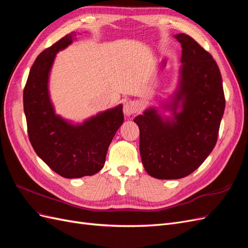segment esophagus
<instances>
[{"label":"esophagus","instance_id":"1","mask_svg":"<svg viewBox=\"0 0 248 248\" xmlns=\"http://www.w3.org/2000/svg\"><path fill=\"white\" fill-rule=\"evenodd\" d=\"M137 110H138V104L136 101L129 100L124 104L123 111H124L125 116H131L133 114H136Z\"/></svg>","mask_w":248,"mask_h":248}]
</instances>
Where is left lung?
I'll return each mask as SVG.
<instances>
[{"instance_id":"obj_1","label":"left lung","mask_w":248,"mask_h":248,"mask_svg":"<svg viewBox=\"0 0 248 248\" xmlns=\"http://www.w3.org/2000/svg\"><path fill=\"white\" fill-rule=\"evenodd\" d=\"M181 43L182 66L175 97L164 108L174 118L163 120L155 108L134 118L140 128L141 162L150 176L161 180L190 175L212 152L226 108L218 66L209 52L186 34ZM183 110L176 112L178 102Z\"/></svg>"}]
</instances>
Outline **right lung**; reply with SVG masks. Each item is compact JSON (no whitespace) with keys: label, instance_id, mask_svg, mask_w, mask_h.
I'll use <instances>...</instances> for the list:
<instances>
[{"label":"right lung","instance_id":"obj_1","mask_svg":"<svg viewBox=\"0 0 248 248\" xmlns=\"http://www.w3.org/2000/svg\"><path fill=\"white\" fill-rule=\"evenodd\" d=\"M70 33L37 57L24 89L28 134L36 154L64 178L92 176L106 162L108 146L124 121L122 106L100 112L82 124H70L55 114L48 76L56 54L71 44Z\"/></svg>","mask_w":248,"mask_h":248}]
</instances>
